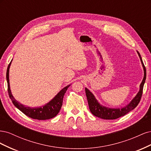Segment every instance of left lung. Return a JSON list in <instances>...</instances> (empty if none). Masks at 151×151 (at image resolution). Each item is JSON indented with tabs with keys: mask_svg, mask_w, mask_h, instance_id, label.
<instances>
[{
	"mask_svg": "<svg viewBox=\"0 0 151 151\" xmlns=\"http://www.w3.org/2000/svg\"><path fill=\"white\" fill-rule=\"evenodd\" d=\"M137 53L140 58L142 64L143 65L144 70V79L142 80V82L140 84L139 92L137 93V94L136 96L134 98V99L130 102V103L128 104L127 106L123 108L122 109H111V108H108L101 106V105H100L97 101V100L96 99L94 95L91 93L88 89L85 88L86 94L87 96V99H88V104H89V108L93 115L104 120H115V119H116V118H118L121 116L125 115L126 114L132 111V109H134L137 106L141 99L142 95L143 88H144V85L146 79L145 67L144 66L142 60L140 53L138 52Z\"/></svg>",
	"mask_w": 151,
	"mask_h": 151,
	"instance_id": "8db88e82",
	"label": "left lung"
}]
</instances>
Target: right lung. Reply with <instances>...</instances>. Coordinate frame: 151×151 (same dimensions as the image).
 Listing matches in <instances>:
<instances>
[{
	"instance_id": "obj_1",
	"label": "right lung",
	"mask_w": 151,
	"mask_h": 151,
	"mask_svg": "<svg viewBox=\"0 0 151 151\" xmlns=\"http://www.w3.org/2000/svg\"><path fill=\"white\" fill-rule=\"evenodd\" d=\"M10 62L8 65L7 73H6V79L7 82V90L9 98L11 99L12 103L14 106L21 111L26 116H28L33 119L36 120H48L50 119L55 116L60 111L61 107L62 106L63 98L64 94L67 90L69 86H66L65 88L62 89L58 94L51 101H50L46 105L43 107L40 108H30L28 106H25L24 105L21 104L14 98L11 92L10 86H9V67L11 65Z\"/></svg>"
}]
</instances>
